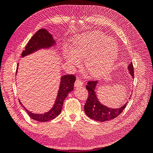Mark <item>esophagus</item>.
Listing matches in <instances>:
<instances>
[{"label":"esophagus","instance_id":"esophagus-1","mask_svg":"<svg viewBox=\"0 0 153 153\" xmlns=\"http://www.w3.org/2000/svg\"><path fill=\"white\" fill-rule=\"evenodd\" d=\"M83 84H84V82H83L81 80H80V78H77L75 82V86L78 87V86H82Z\"/></svg>","mask_w":153,"mask_h":153}]
</instances>
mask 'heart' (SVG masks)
<instances>
[{
  "label": "heart",
  "instance_id": "b5f03b06",
  "mask_svg": "<svg viewBox=\"0 0 153 153\" xmlns=\"http://www.w3.org/2000/svg\"><path fill=\"white\" fill-rule=\"evenodd\" d=\"M117 55L115 41L100 32H91L81 36L74 45L73 51L65 53L66 62L77 65L84 60V66L91 76L103 73L112 66Z\"/></svg>",
  "mask_w": 153,
  "mask_h": 153
}]
</instances>
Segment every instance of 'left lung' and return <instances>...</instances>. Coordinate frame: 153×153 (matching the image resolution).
Masks as SVG:
<instances>
[{"instance_id":"obj_1","label":"left lung","mask_w":153,"mask_h":153,"mask_svg":"<svg viewBox=\"0 0 153 153\" xmlns=\"http://www.w3.org/2000/svg\"><path fill=\"white\" fill-rule=\"evenodd\" d=\"M129 73L134 78V71L133 63L131 62L128 67ZM98 80H92L87 82L86 89L88 91V96L86 103L84 105V110L86 115L89 118L99 122L108 121L114 119L121 114L127 105L126 102L121 107L117 108H112L107 107L101 104L96 94V87L98 84Z\"/></svg>"}]
</instances>
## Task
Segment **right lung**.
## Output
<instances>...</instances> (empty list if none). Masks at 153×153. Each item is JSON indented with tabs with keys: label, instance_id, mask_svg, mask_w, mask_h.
Here are the masks:
<instances>
[{
	"label": "right lung",
	"instance_id": "1",
	"mask_svg": "<svg viewBox=\"0 0 153 153\" xmlns=\"http://www.w3.org/2000/svg\"><path fill=\"white\" fill-rule=\"evenodd\" d=\"M55 45H56V42L55 39H53L52 34H50L47 30L45 29H39L32 37L28 43L27 44L25 50L22 52V57H25L40 49L50 48ZM18 67V64L17 65V69ZM75 79L76 77L73 75H64L61 77L56 100H55L52 108L47 112L41 114L32 113L25 108L19 100L20 103L26 110L29 116L32 119L39 122L49 121L57 117L61 113L64 100L69 92L73 91L74 82H75Z\"/></svg>",
	"mask_w": 153,
	"mask_h": 153
}]
</instances>
